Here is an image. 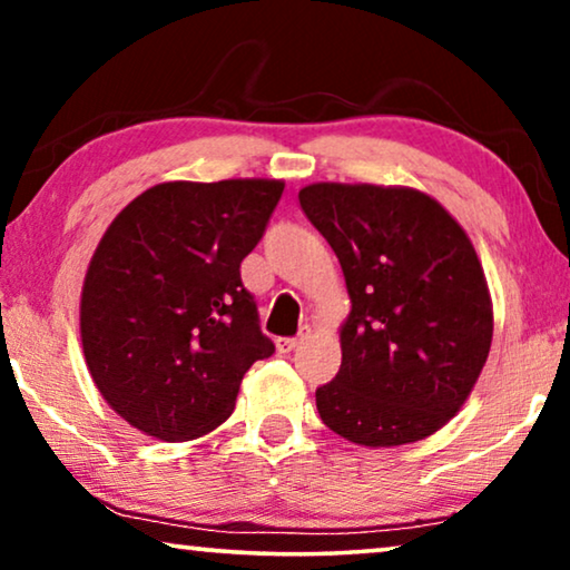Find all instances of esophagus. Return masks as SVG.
<instances>
[{"mask_svg":"<svg viewBox=\"0 0 570 570\" xmlns=\"http://www.w3.org/2000/svg\"><path fill=\"white\" fill-rule=\"evenodd\" d=\"M302 338H304V333L299 335V338H276L278 354H292V351L302 343Z\"/></svg>","mask_w":570,"mask_h":570,"instance_id":"1","label":"esophagus"}]
</instances>
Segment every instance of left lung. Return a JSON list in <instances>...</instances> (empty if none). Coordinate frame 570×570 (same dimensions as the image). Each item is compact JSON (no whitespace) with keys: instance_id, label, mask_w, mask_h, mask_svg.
<instances>
[{"instance_id":"1","label":"left lung","mask_w":570,"mask_h":570,"mask_svg":"<svg viewBox=\"0 0 570 570\" xmlns=\"http://www.w3.org/2000/svg\"><path fill=\"white\" fill-rule=\"evenodd\" d=\"M299 204L346 276L341 368L317 413L364 446L421 442L464 405L493 338L485 274L464 229L413 188L315 183Z\"/></svg>"}]
</instances>
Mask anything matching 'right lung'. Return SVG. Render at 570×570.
Returning a JSON list of instances; mask_svg holds the SVG:
<instances>
[{
	"label": "right lung",
	"mask_w": 570,
	"mask_h": 570,
	"mask_svg": "<svg viewBox=\"0 0 570 570\" xmlns=\"http://www.w3.org/2000/svg\"><path fill=\"white\" fill-rule=\"evenodd\" d=\"M282 180L159 183L102 235L79 304L95 387L144 434L188 442L235 411L247 368L276 346L239 263L261 243Z\"/></svg>",
	"instance_id": "add662e5"
}]
</instances>
